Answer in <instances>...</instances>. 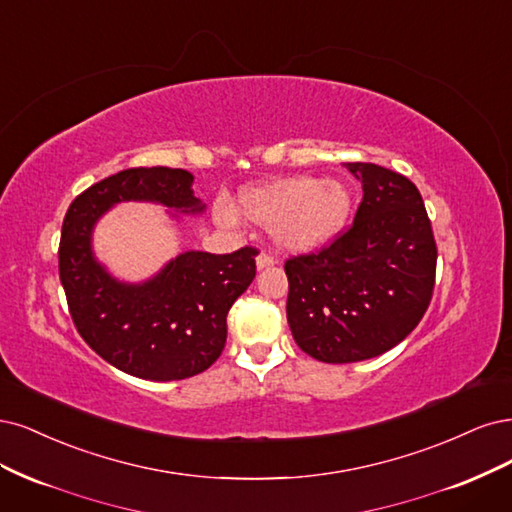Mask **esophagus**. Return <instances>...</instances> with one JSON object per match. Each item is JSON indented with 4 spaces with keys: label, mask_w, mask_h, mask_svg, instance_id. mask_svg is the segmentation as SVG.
<instances>
[{
    "label": "esophagus",
    "mask_w": 512,
    "mask_h": 512,
    "mask_svg": "<svg viewBox=\"0 0 512 512\" xmlns=\"http://www.w3.org/2000/svg\"><path fill=\"white\" fill-rule=\"evenodd\" d=\"M255 263H257V270H266V268L274 266V259L270 255H266V253H259Z\"/></svg>",
    "instance_id": "1"
}]
</instances>
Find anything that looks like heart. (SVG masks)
<instances>
[{
	"mask_svg": "<svg viewBox=\"0 0 512 512\" xmlns=\"http://www.w3.org/2000/svg\"><path fill=\"white\" fill-rule=\"evenodd\" d=\"M238 210L244 219L270 229L278 251L304 255L342 234L353 212V193L338 178L302 174L246 187ZM214 214L221 225L238 223L236 208L227 202H219Z\"/></svg>",
	"mask_w": 512,
	"mask_h": 512,
	"instance_id": "1",
	"label": "heart"
}]
</instances>
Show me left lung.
<instances>
[{"label": "left lung", "instance_id": "obj_1", "mask_svg": "<svg viewBox=\"0 0 512 512\" xmlns=\"http://www.w3.org/2000/svg\"><path fill=\"white\" fill-rule=\"evenodd\" d=\"M364 189L353 227L317 255L285 263L295 344L325 364L383 355L425 315L436 242L419 189L374 163H344Z\"/></svg>", "mask_w": 512, "mask_h": 512}]
</instances>
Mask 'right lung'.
Instances as JSON below:
<instances>
[{"label":"right lung","instance_id":"add662e5","mask_svg":"<svg viewBox=\"0 0 512 512\" xmlns=\"http://www.w3.org/2000/svg\"><path fill=\"white\" fill-rule=\"evenodd\" d=\"M146 202L200 217L193 174L172 168H131L82 191L63 219L59 278L78 334L91 349L144 381H183L208 370L225 349L227 312L255 278L251 246L212 255L185 251L144 280L114 276L93 251L100 219L114 206Z\"/></svg>","mask_w":512,"mask_h":512}]
</instances>
